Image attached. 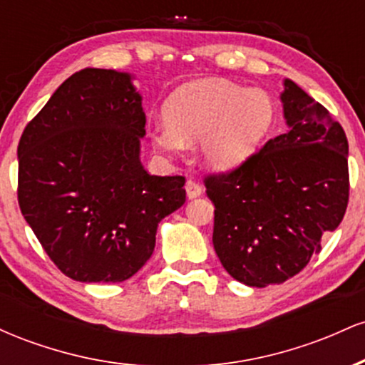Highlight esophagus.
Instances as JSON below:
<instances>
[{"label": "esophagus", "mask_w": 365, "mask_h": 365, "mask_svg": "<svg viewBox=\"0 0 365 365\" xmlns=\"http://www.w3.org/2000/svg\"><path fill=\"white\" fill-rule=\"evenodd\" d=\"M185 190H187V197L188 199H195V197H199L202 194V187H200V183H197L195 180H187L185 183Z\"/></svg>", "instance_id": "1"}]
</instances>
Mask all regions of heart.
Here are the masks:
<instances>
[{
  "mask_svg": "<svg viewBox=\"0 0 365 365\" xmlns=\"http://www.w3.org/2000/svg\"><path fill=\"white\" fill-rule=\"evenodd\" d=\"M165 121L149 130L154 149L166 156L199 140L207 168L228 171L245 163L266 140L276 121L274 99L221 78H202L178 87L166 99Z\"/></svg>",
  "mask_w": 365,
  "mask_h": 365,
  "instance_id": "obj_1",
  "label": "heart"
}]
</instances>
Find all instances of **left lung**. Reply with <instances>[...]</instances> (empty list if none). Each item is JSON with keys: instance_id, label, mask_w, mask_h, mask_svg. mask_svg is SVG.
Wrapping results in <instances>:
<instances>
[{"instance_id": "obj_1", "label": "left lung", "mask_w": 365, "mask_h": 365, "mask_svg": "<svg viewBox=\"0 0 365 365\" xmlns=\"http://www.w3.org/2000/svg\"><path fill=\"white\" fill-rule=\"evenodd\" d=\"M287 133L230 173L209 175L212 244L232 278L279 284L321 252L349 204V140L329 111L290 78L283 81Z\"/></svg>"}]
</instances>
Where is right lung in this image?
<instances>
[{
  "label": "right lung",
  "instance_id": "right-lung-1",
  "mask_svg": "<svg viewBox=\"0 0 365 365\" xmlns=\"http://www.w3.org/2000/svg\"><path fill=\"white\" fill-rule=\"evenodd\" d=\"M142 96L127 72L83 68L54 91L19 144V204L58 269L118 283L149 261L185 178L149 175Z\"/></svg>",
  "mask_w": 365,
  "mask_h": 365
}]
</instances>
